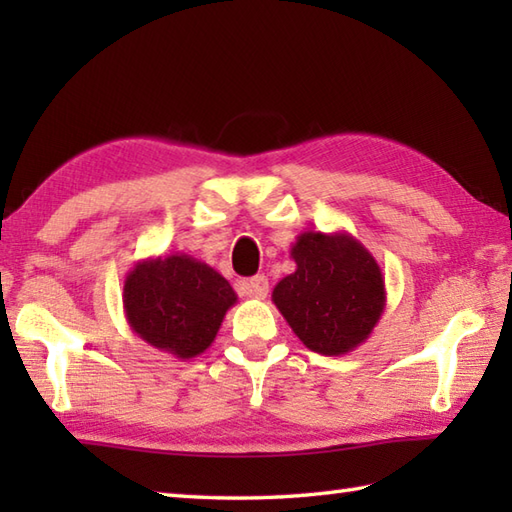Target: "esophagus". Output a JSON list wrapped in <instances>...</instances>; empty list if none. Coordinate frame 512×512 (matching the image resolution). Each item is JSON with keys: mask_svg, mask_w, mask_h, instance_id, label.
<instances>
[{"mask_svg": "<svg viewBox=\"0 0 512 512\" xmlns=\"http://www.w3.org/2000/svg\"><path fill=\"white\" fill-rule=\"evenodd\" d=\"M239 290H242L244 295H248V297L266 299V295H268V277L257 275L253 279L242 281V284H239Z\"/></svg>", "mask_w": 512, "mask_h": 512, "instance_id": "34e87169", "label": "esophagus"}]
</instances>
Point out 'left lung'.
Listing matches in <instances>:
<instances>
[{
  "label": "left lung",
  "mask_w": 512,
  "mask_h": 512,
  "mask_svg": "<svg viewBox=\"0 0 512 512\" xmlns=\"http://www.w3.org/2000/svg\"><path fill=\"white\" fill-rule=\"evenodd\" d=\"M297 270L273 290V303L308 350L341 356L363 345L383 317L385 277L350 233L306 231L290 248Z\"/></svg>",
  "instance_id": "obj_1"
}]
</instances>
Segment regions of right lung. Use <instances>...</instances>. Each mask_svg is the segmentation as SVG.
<instances>
[{
  "label": "right lung",
  "instance_id": "1",
  "mask_svg": "<svg viewBox=\"0 0 512 512\" xmlns=\"http://www.w3.org/2000/svg\"><path fill=\"white\" fill-rule=\"evenodd\" d=\"M235 303V290L217 270L184 253L143 259L123 286L129 328L180 361L200 356L215 341Z\"/></svg>",
  "mask_w": 512,
  "mask_h": 512
}]
</instances>
